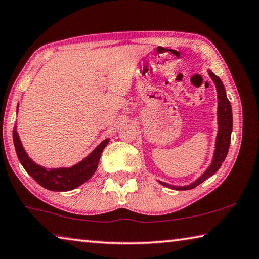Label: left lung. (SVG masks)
Returning <instances> with one entry per match:
<instances>
[{
	"label": "left lung",
	"instance_id": "obj_1",
	"mask_svg": "<svg viewBox=\"0 0 259 259\" xmlns=\"http://www.w3.org/2000/svg\"><path fill=\"white\" fill-rule=\"evenodd\" d=\"M208 74L214 81L216 92H218V135L215 139V149L213 154V159L209 166L206 168V171L198 179H196L194 182L189 183L187 186H173L168 185L166 182L158 181L161 185L172 188L176 190H189L194 189L201 182H204L206 179L211 177L214 173L219 170L227 157L230 142H231V133H232V109L231 104L227 97V92H225L224 84L222 80L208 70Z\"/></svg>",
	"mask_w": 259,
	"mask_h": 259
}]
</instances>
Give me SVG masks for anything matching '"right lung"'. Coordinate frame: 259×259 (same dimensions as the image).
Instances as JSON below:
<instances>
[{
    "instance_id": "obj_1",
    "label": "right lung",
    "mask_w": 259,
    "mask_h": 259,
    "mask_svg": "<svg viewBox=\"0 0 259 259\" xmlns=\"http://www.w3.org/2000/svg\"><path fill=\"white\" fill-rule=\"evenodd\" d=\"M18 107L19 105L17 106V112ZM109 142V138L103 140L88 156L72 166L46 168L38 165V164L35 163L28 156V154L22 146L20 137H19L17 133V124L15 125V129H13V144H15L17 156L21 165L37 183H39L45 189L52 191L72 190L89 180L94 173H95L103 149L106 147Z\"/></svg>"
}]
</instances>
